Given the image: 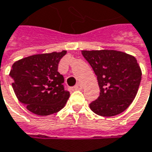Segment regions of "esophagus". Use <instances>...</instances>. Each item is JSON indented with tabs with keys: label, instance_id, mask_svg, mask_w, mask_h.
<instances>
[{
	"label": "esophagus",
	"instance_id": "1",
	"mask_svg": "<svg viewBox=\"0 0 152 152\" xmlns=\"http://www.w3.org/2000/svg\"><path fill=\"white\" fill-rule=\"evenodd\" d=\"M83 84L79 83H77V84L74 87V89H76V90H81V89H83Z\"/></svg>",
	"mask_w": 152,
	"mask_h": 152
}]
</instances>
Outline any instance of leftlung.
<instances>
[{
    "label": "left lung",
    "instance_id": "left-lung-1",
    "mask_svg": "<svg viewBox=\"0 0 152 152\" xmlns=\"http://www.w3.org/2000/svg\"><path fill=\"white\" fill-rule=\"evenodd\" d=\"M97 76L101 92L89 104L92 111L103 117L124 112L133 102L141 81V69L137 59L114 50H82Z\"/></svg>",
    "mask_w": 152,
    "mask_h": 152
}]
</instances>
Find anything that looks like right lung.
<instances>
[{"instance_id": "add662e5", "label": "right lung", "mask_w": 152, "mask_h": 152, "mask_svg": "<svg viewBox=\"0 0 152 152\" xmlns=\"http://www.w3.org/2000/svg\"><path fill=\"white\" fill-rule=\"evenodd\" d=\"M66 50L29 56L16 61L9 76L18 100L31 113L46 116L60 111L69 92L64 87V78L58 71L59 61Z\"/></svg>"}]
</instances>
